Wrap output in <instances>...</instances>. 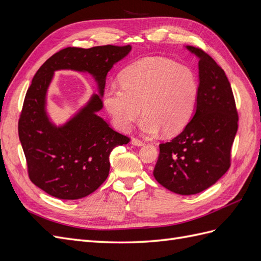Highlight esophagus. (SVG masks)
Instances as JSON below:
<instances>
[{
	"label": "esophagus",
	"instance_id": "obj_1",
	"mask_svg": "<svg viewBox=\"0 0 261 261\" xmlns=\"http://www.w3.org/2000/svg\"><path fill=\"white\" fill-rule=\"evenodd\" d=\"M130 143H132V145H134V146H138V147H141V146H144V145H145V141H144V140L138 139V138H136V137H133Z\"/></svg>",
	"mask_w": 261,
	"mask_h": 261
}]
</instances>
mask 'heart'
<instances>
[{
    "label": "heart",
    "mask_w": 261,
    "mask_h": 261,
    "mask_svg": "<svg viewBox=\"0 0 261 261\" xmlns=\"http://www.w3.org/2000/svg\"><path fill=\"white\" fill-rule=\"evenodd\" d=\"M121 83L103 94L107 111L121 130H128L143 111L140 126L149 135L160 129L176 135L191 121L199 87L189 67L165 58H146L126 68Z\"/></svg>",
    "instance_id": "heart-1"
}]
</instances>
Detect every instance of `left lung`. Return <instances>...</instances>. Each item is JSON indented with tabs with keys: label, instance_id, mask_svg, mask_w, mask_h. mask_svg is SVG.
Segmentation results:
<instances>
[{
	"label": "left lung",
	"instance_id": "8db88e82",
	"mask_svg": "<svg viewBox=\"0 0 261 261\" xmlns=\"http://www.w3.org/2000/svg\"><path fill=\"white\" fill-rule=\"evenodd\" d=\"M199 58L196 113L179 135L160 144L153 170L159 184L179 195L198 194L225 174L239 127V114L224 70L203 50L188 45Z\"/></svg>",
	"mask_w": 261,
	"mask_h": 261
}]
</instances>
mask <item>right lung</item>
<instances>
[{"mask_svg":"<svg viewBox=\"0 0 261 261\" xmlns=\"http://www.w3.org/2000/svg\"><path fill=\"white\" fill-rule=\"evenodd\" d=\"M132 50L127 45H99L90 49L68 46L53 54L38 69L27 90L18 121V136L27 161L28 176L46 194L74 200L90 195L110 171V153L129 143L96 114L102 108L106 77L116 62ZM88 71L96 78L100 96L62 128L45 114V94L54 70Z\"/></svg>","mask_w":261,"mask_h":261,"instance_id":"add662e5","label":"right lung"}]
</instances>
